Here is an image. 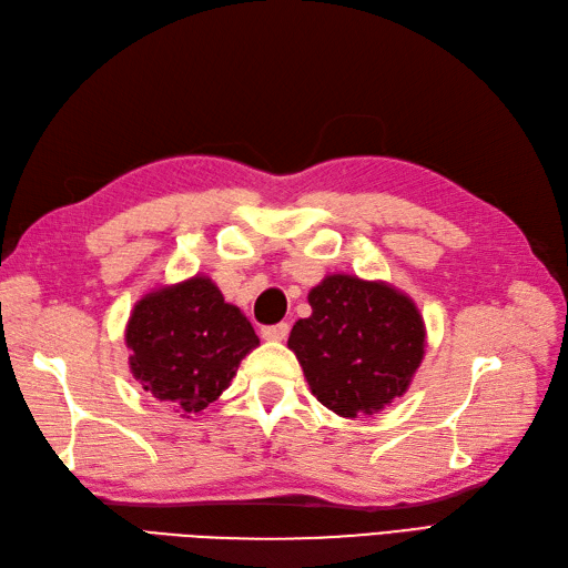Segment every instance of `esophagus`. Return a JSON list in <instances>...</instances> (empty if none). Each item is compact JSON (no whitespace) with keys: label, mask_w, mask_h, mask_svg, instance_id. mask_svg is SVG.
<instances>
[{"label":"esophagus","mask_w":568,"mask_h":568,"mask_svg":"<svg viewBox=\"0 0 568 568\" xmlns=\"http://www.w3.org/2000/svg\"><path fill=\"white\" fill-rule=\"evenodd\" d=\"M261 336H263L265 341H284V338L288 336V324H286V322H280V324L263 326Z\"/></svg>","instance_id":"1"}]
</instances>
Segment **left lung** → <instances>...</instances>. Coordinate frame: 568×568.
I'll return each instance as SVG.
<instances>
[{
	"label": "left lung",
	"mask_w": 568,
	"mask_h": 568,
	"mask_svg": "<svg viewBox=\"0 0 568 568\" xmlns=\"http://www.w3.org/2000/svg\"><path fill=\"white\" fill-rule=\"evenodd\" d=\"M313 315L291 329L315 398L341 417L382 412L409 388L426 346L415 301L386 282L329 274L307 294Z\"/></svg>",
	"instance_id": "8db88e82"
}]
</instances>
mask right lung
<instances>
[{
	"label": "right lung",
	"instance_id": "add662e5",
	"mask_svg": "<svg viewBox=\"0 0 568 568\" xmlns=\"http://www.w3.org/2000/svg\"><path fill=\"white\" fill-rule=\"evenodd\" d=\"M130 372L153 398L201 415L261 343L236 305L203 274L149 291L125 326Z\"/></svg>",
	"mask_w": 568,
	"mask_h": 568
}]
</instances>
